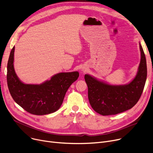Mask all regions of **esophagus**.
<instances>
[{
	"mask_svg": "<svg viewBox=\"0 0 153 153\" xmlns=\"http://www.w3.org/2000/svg\"><path fill=\"white\" fill-rule=\"evenodd\" d=\"M82 71L83 72H85V71L84 70V69H82Z\"/></svg>",
	"mask_w": 153,
	"mask_h": 153,
	"instance_id": "34e87169",
	"label": "esophagus"
}]
</instances>
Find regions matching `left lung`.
<instances>
[{
    "label": "left lung",
    "mask_w": 153,
    "mask_h": 153,
    "mask_svg": "<svg viewBox=\"0 0 153 153\" xmlns=\"http://www.w3.org/2000/svg\"><path fill=\"white\" fill-rule=\"evenodd\" d=\"M141 61L138 71L133 81L124 85H111L85 74L88 98L92 108L105 116L116 115L129 110L138 102L143 93L147 77L145 54L140 43Z\"/></svg>",
    "instance_id": "8db88e82"
}]
</instances>
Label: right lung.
Wrapping results in <instances>:
<instances>
[{
  "mask_svg": "<svg viewBox=\"0 0 153 153\" xmlns=\"http://www.w3.org/2000/svg\"><path fill=\"white\" fill-rule=\"evenodd\" d=\"M14 51L15 46L8 61L7 73L8 88L14 101L33 115H43L58 110L69 87L77 79L79 72H61L40 85L25 84L15 72Z\"/></svg>",
  "mask_w": 153,
  "mask_h": 153,
  "instance_id": "add662e5",
  "label": "right lung"
}]
</instances>
